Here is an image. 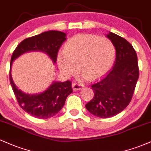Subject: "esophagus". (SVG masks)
Instances as JSON below:
<instances>
[{"instance_id": "esophagus-1", "label": "esophagus", "mask_w": 151, "mask_h": 151, "mask_svg": "<svg viewBox=\"0 0 151 151\" xmlns=\"http://www.w3.org/2000/svg\"><path fill=\"white\" fill-rule=\"evenodd\" d=\"M83 87H84V85L79 84V83H73L72 84V89H73L74 91H79V90L82 89Z\"/></svg>"}]
</instances>
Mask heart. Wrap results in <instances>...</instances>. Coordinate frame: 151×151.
Returning a JSON list of instances; mask_svg holds the SVG:
<instances>
[{
	"mask_svg": "<svg viewBox=\"0 0 151 151\" xmlns=\"http://www.w3.org/2000/svg\"><path fill=\"white\" fill-rule=\"evenodd\" d=\"M116 50L109 39L93 35L74 36L65 44L57 57L60 70L66 75L76 74L79 66L84 77L95 79L109 72L115 59Z\"/></svg>",
	"mask_w": 151,
	"mask_h": 151,
	"instance_id": "b5f03b06",
	"label": "heart"
}]
</instances>
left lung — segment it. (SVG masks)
Returning a JSON list of instances; mask_svg holds the SVG:
<instances>
[{
  "mask_svg": "<svg viewBox=\"0 0 151 151\" xmlns=\"http://www.w3.org/2000/svg\"><path fill=\"white\" fill-rule=\"evenodd\" d=\"M106 37L116 49L111 70L91 85L94 96L85 105L93 115L106 119L124 110L132 99L139 77L138 58L133 46L124 38L109 32Z\"/></svg>",
  "mask_w": 151,
  "mask_h": 151,
  "instance_id": "left-lung-1",
  "label": "left lung"
}]
</instances>
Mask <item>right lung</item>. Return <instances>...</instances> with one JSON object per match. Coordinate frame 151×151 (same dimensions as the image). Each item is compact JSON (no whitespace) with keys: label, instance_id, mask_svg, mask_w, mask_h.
Masks as SVG:
<instances>
[{"label":"right lung","instance_id":"obj_1","mask_svg":"<svg viewBox=\"0 0 151 151\" xmlns=\"http://www.w3.org/2000/svg\"><path fill=\"white\" fill-rule=\"evenodd\" d=\"M65 32L50 30L37 35L26 38L17 46L11 57L10 64V82L19 106L30 115L46 119L56 115L65 105L68 95L72 92L71 81H53L45 91L29 94L18 89L11 75L12 65L20 55L28 52H42L50 57L54 64L57 60L58 50L66 40Z\"/></svg>","mask_w":151,"mask_h":151}]
</instances>
